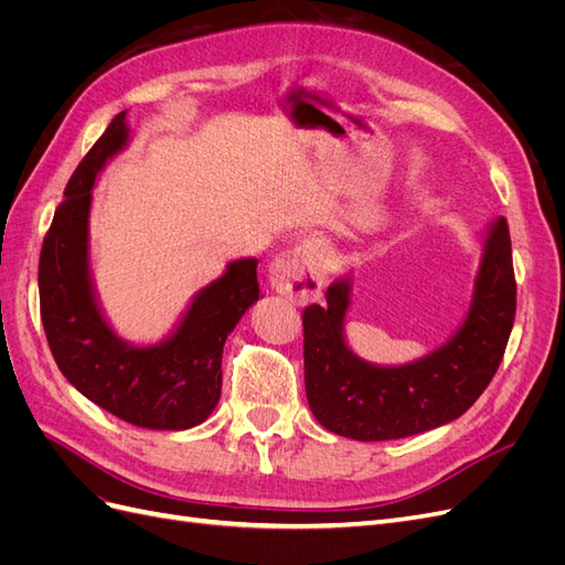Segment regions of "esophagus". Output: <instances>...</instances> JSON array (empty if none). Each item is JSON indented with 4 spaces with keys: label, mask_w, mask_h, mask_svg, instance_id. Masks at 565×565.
Wrapping results in <instances>:
<instances>
[{
    "label": "esophagus",
    "mask_w": 565,
    "mask_h": 565,
    "mask_svg": "<svg viewBox=\"0 0 565 565\" xmlns=\"http://www.w3.org/2000/svg\"><path fill=\"white\" fill-rule=\"evenodd\" d=\"M324 247L318 237H303L276 256L268 268L270 287L295 303L320 299L324 285Z\"/></svg>",
    "instance_id": "obj_1"
}]
</instances>
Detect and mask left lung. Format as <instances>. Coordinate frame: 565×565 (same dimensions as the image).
<instances>
[{
	"label": "left lung",
	"mask_w": 565,
	"mask_h": 565,
	"mask_svg": "<svg viewBox=\"0 0 565 565\" xmlns=\"http://www.w3.org/2000/svg\"><path fill=\"white\" fill-rule=\"evenodd\" d=\"M353 280L337 278L328 303L303 311V382L313 417L353 440H393L461 417L498 372L516 313L504 216L490 221L469 311L455 334L413 363L377 365L347 344Z\"/></svg>",
	"instance_id": "8db88e82"
}]
</instances>
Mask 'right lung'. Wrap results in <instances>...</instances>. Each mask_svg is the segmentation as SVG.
Listing matches in <instances>:
<instances>
[{
    "label": "right lung",
    "instance_id": "1",
    "mask_svg": "<svg viewBox=\"0 0 565 565\" xmlns=\"http://www.w3.org/2000/svg\"><path fill=\"white\" fill-rule=\"evenodd\" d=\"M129 139L127 113H119L65 185L40 254L42 324L58 370L84 398L134 426L181 431L207 419L221 398V355L259 299V262H231L198 289L174 330L156 344L119 337L96 292L89 214L98 174Z\"/></svg>",
    "mask_w": 565,
    "mask_h": 565
}]
</instances>
